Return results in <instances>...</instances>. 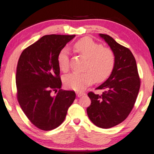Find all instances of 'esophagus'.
I'll list each match as a JSON object with an SVG mask.
<instances>
[{
  "label": "esophagus",
  "mask_w": 154,
  "mask_h": 154,
  "mask_svg": "<svg viewBox=\"0 0 154 154\" xmlns=\"http://www.w3.org/2000/svg\"><path fill=\"white\" fill-rule=\"evenodd\" d=\"M76 93H77V97H82V96H83V95H85V93H81V92H77Z\"/></svg>",
  "instance_id": "1"
}]
</instances>
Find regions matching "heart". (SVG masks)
<instances>
[{
    "instance_id": "1",
    "label": "heart",
    "mask_w": 154,
    "mask_h": 154,
    "mask_svg": "<svg viewBox=\"0 0 154 154\" xmlns=\"http://www.w3.org/2000/svg\"><path fill=\"white\" fill-rule=\"evenodd\" d=\"M75 51L87 59L84 73L73 72L65 78L67 88L82 91L93 83L94 78L97 82L107 79L113 71L116 63V56L113 50L104 48L88 37L82 38L73 45ZM59 68L63 72L69 69V50L63 48L58 54Z\"/></svg>"
}]
</instances>
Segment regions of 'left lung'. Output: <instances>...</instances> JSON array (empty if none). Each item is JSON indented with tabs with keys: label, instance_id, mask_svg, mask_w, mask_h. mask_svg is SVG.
I'll return each mask as SVG.
<instances>
[{
	"label": "left lung",
	"instance_id": "left-lung-1",
	"mask_svg": "<svg viewBox=\"0 0 154 154\" xmlns=\"http://www.w3.org/2000/svg\"><path fill=\"white\" fill-rule=\"evenodd\" d=\"M99 35L113 51L116 63L108 79L96 88L104 90L102 95L88 93L91 104L87 114L97 127L109 128L122 122L129 115L137 99L140 79L131 50L107 34Z\"/></svg>",
	"mask_w": 154,
	"mask_h": 154
}]
</instances>
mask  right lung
Returning a JSON list of instances; mask_svg holds the SVG:
<instances>
[{"label": "right lung", "instance_id": "1", "mask_svg": "<svg viewBox=\"0 0 154 154\" xmlns=\"http://www.w3.org/2000/svg\"><path fill=\"white\" fill-rule=\"evenodd\" d=\"M75 35L50 34L22 52L16 74L17 100L23 111L39 129L58 127L76 97L75 91L61 89L58 54ZM59 89L56 95L52 92Z\"/></svg>", "mask_w": 154, "mask_h": 154}]
</instances>
